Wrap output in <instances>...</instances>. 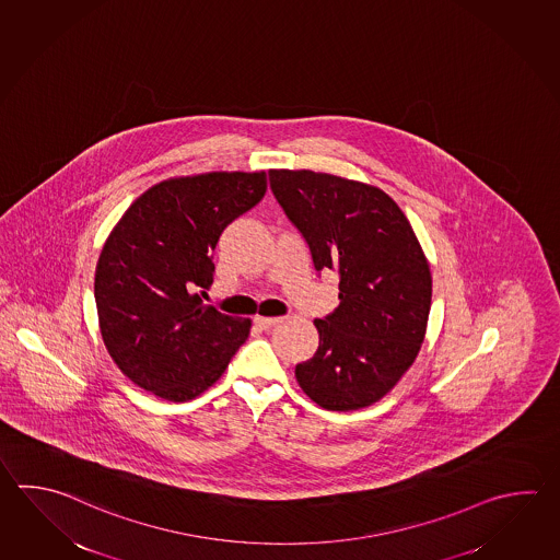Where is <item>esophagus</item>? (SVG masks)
Masks as SVG:
<instances>
[{
	"instance_id": "esophagus-1",
	"label": "esophagus",
	"mask_w": 560,
	"mask_h": 560,
	"mask_svg": "<svg viewBox=\"0 0 560 560\" xmlns=\"http://www.w3.org/2000/svg\"><path fill=\"white\" fill-rule=\"evenodd\" d=\"M277 323H281V317H255V325L265 331L275 327Z\"/></svg>"
}]
</instances>
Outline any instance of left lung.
I'll list each match as a JSON object with an SVG mask.
<instances>
[{"mask_svg": "<svg viewBox=\"0 0 560 560\" xmlns=\"http://www.w3.org/2000/svg\"><path fill=\"white\" fill-rule=\"evenodd\" d=\"M271 191L307 243L315 271L339 275V307L315 319L319 349L295 366L323 409L383 399L421 349L431 271L411 223L377 187L327 173L269 172Z\"/></svg>", "mask_w": 560, "mask_h": 560, "instance_id": "obj_1", "label": "left lung"}]
</instances>
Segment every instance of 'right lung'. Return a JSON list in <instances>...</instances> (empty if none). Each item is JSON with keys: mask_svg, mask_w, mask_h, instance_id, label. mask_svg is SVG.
<instances>
[{"mask_svg": "<svg viewBox=\"0 0 560 560\" xmlns=\"http://www.w3.org/2000/svg\"><path fill=\"white\" fill-rule=\"evenodd\" d=\"M267 175L206 173L148 189L119 219L95 269L103 341L124 375L183 402L211 387L252 320L203 305L213 249L231 221L257 206Z\"/></svg>", "mask_w": 560, "mask_h": 560, "instance_id": "1", "label": "right lung"}]
</instances>
